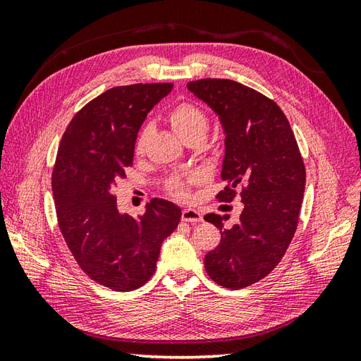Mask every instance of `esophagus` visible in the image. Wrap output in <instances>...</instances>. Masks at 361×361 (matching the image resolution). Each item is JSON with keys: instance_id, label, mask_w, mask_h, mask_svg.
Returning <instances> with one entry per match:
<instances>
[{"instance_id": "34e87169", "label": "esophagus", "mask_w": 361, "mask_h": 361, "mask_svg": "<svg viewBox=\"0 0 361 361\" xmlns=\"http://www.w3.org/2000/svg\"><path fill=\"white\" fill-rule=\"evenodd\" d=\"M181 220L188 221V224H200V221H203V216L200 211L192 209V208H186L181 212Z\"/></svg>"}]
</instances>
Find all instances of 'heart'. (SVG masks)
<instances>
[{
	"instance_id": "obj_1",
	"label": "heart",
	"mask_w": 361,
	"mask_h": 361,
	"mask_svg": "<svg viewBox=\"0 0 361 361\" xmlns=\"http://www.w3.org/2000/svg\"><path fill=\"white\" fill-rule=\"evenodd\" d=\"M169 121L173 130L183 141H186L190 136L200 135L204 137L208 130V116L204 110L194 102H178L173 105L169 111ZM149 126H144L136 135L135 140V152L142 153L145 149V142L149 137ZM198 180L197 175H175L169 178L166 183V189L175 197L185 198L188 197V186Z\"/></svg>"
}]
</instances>
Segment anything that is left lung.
Segmentation results:
<instances>
[{
	"label": "left lung",
	"mask_w": 361,
	"mask_h": 361,
	"mask_svg": "<svg viewBox=\"0 0 361 361\" xmlns=\"http://www.w3.org/2000/svg\"><path fill=\"white\" fill-rule=\"evenodd\" d=\"M188 90L219 114L225 130L226 186L219 202H233L239 192L243 203L229 229L228 216H204L221 233L204 268L219 286L239 290L264 279L286 255L302 204L304 161L286 114L262 93L229 79L194 80Z\"/></svg>",
	"instance_id": "obj_1"
}]
</instances>
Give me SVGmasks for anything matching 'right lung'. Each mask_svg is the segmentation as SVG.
Wrapping results in <instances>:
<instances>
[{"mask_svg":"<svg viewBox=\"0 0 361 361\" xmlns=\"http://www.w3.org/2000/svg\"><path fill=\"white\" fill-rule=\"evenodd\" d=\"M172 83L114 87L75 113L52 171L59 228L88 278L132 291L157 268L161 243L178 226V206L153 198L142 216L118 211L114 188L133 164L135 140L147 113Z\"/></svg>","mask_w":361,"mask_h":361,"instance_id":"obj_1","label":"right lung"}]
</instances>
